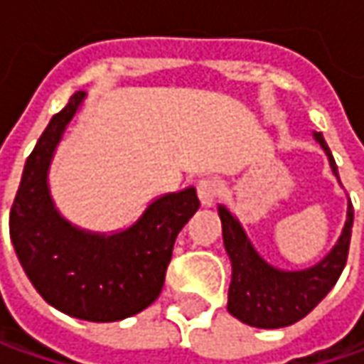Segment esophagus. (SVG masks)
Returning a JSON list of instances; mask_svg holds the SVG:
<instances>
[{"mask_svg":"<svg viewBox=\"0 0 364 364\" xmlns=\"http://www.w3.org/2000/svg\"><path fill=\"white\" fill-rule=\"evenodd\" d=\"M218 196H220V183L215 179H201L198 183V198L201 201V205L210 208Z\"/></svg>","mask_w":364,"mask_h":364,"instance_id":"1","label":"esophagus"}]
</instances>
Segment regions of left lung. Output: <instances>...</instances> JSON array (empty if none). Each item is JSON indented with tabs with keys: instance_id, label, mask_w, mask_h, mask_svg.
Instances as JSON below:
<instances>
[{
	"instance_id": "8db88e82",
	"label": "left lung",
	"mask_w": 364,
	"mask_h": 364,
	"mask_svg": "<svg viewBox=\"0 0 364 364\" xmlns=\"http://www.w3.org/2000/svg\"><path fill=\"white\" fill-rule=\"evenodd\" d=\"M314 138L326 152L330 168L340 183L338 166L326 144L324 136L322 132H314ZM218 213L222 220L224 248L232 262L228 311L240 322L255 328L291 326L306 318L336 285L346 264L355 220L350 199L338 242L318 264L301 271H283L269 264L255 250L238 218L226 205H218Z\"/></svg>"
}]
</instances>
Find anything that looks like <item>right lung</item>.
<instances>
[{"instance_id":"right-lung-1","label":"right lung","mask_w":364,"mask_h":364,"mask_svg":"<svg viewBox=\"0 0 364 364\" xmlns=\"http://www.w3.org/2000/svg\"><path fill=\"white\" fill-rule=\"evenodd\" d=\"M85 100L77 91L53 116L28 156L9 212V236L36 291L58 311L87 322H118L159 297L177 234L198 212L193 187L156 198L130 228L97 234L56 210L48 168Z\"/></svg>"}]
</instances>
